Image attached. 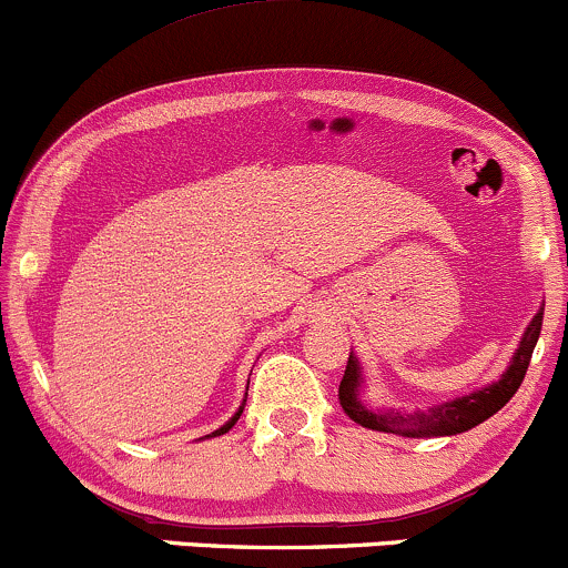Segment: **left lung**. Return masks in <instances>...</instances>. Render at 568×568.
I'll return each instance as SVG.
<instances>
[{
  "mask_svg": "<svg viewBox=\"0 0 568 568\" xmlns=\"http://www.w3.org/2000/svg\"><path fill=\"white\" fill-rule=\"evenodd\" d=\"M541 320H545V306L539 308V314L534 316V322L528 325L526 335H523L520 346H517L511 365L506 368V374L490 387L477 389V393L466 395V398H455L449 404H442L428 412H395V408H371L359 400V384H363V374H359L357 357L349 355L346 363L344 379L338 384V400L341 408L346 412V417L355 419L357 425L371 430L382 433H398V436H455V433L471 430L474 425L490 419L498 408L509 404L511 395L520 389L523 379H526V371L534 355V346L539 341L541 333Z\"/></svg>",
  "mask_w": 568,
  "mask_h": 568,
  "instance_id": "8db88e82",
  "label": "left lung"
}]
</instances>
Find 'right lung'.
Here are the masks:
<instances>
[{
	"mask_svg": "<svg viewBox=\"0 0 568 568\" xmlns=\"http://www.w3.org/2000/svg\"><path fill=\"white\" fill-rule=\"evenodd\" d=\"M241 414H243V408H237V414H235V417L233 419H230V423L227 425H222V428H219V430H213L211 433V436H222V433H227L230 428H233V425L237 423V417H241Z\"/></svg>",
	"mask_w": 568,
	"mask_h": 568,
	"instance_id": "obj_1",
	"label": "right lung"
}]
</instances>
